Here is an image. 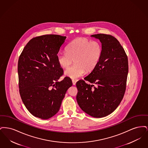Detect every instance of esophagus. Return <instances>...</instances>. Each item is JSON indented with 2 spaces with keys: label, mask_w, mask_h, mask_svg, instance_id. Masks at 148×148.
<instances>
[{
  "label": "esophagus",
  "mask_w": 148,
  "mask_h": 148,
  "mask_svg": "<svg viewBox=\"0 0 148 148\" xmlns=\"http://www.w3.org/2000/svg\"><path fill=\"white\" fill-rule=\"evenodd\" d=\"M72 82H73V84L74 85H75L76 84L77 80H74V79H73V80H72Z\"/></svg>",
  "instance_id": "34e87169"
}]
</instances>
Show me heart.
I'll use <instances>...</instances> for the list:
<instances>
[{
  "mask_svg": "<svg viewBox=\"0 0 148 148\" xmlns=\"http://www.w3.org/2000/svg\"><path fill=\"white\" fill-rule=\"evenodd\" d=\"M102 54V48L99 42H92L84 38H77L66 47V53L57 55L59 65L68 68L73 60L75 64L65 71L66 77L75 79L82 76L85 70L87 72L93 71L98 65Z\"/></svg>",
  "mask_w": 148,
  "mask_h": 148,
  "instance_id": "b5f03b06",
  "label": "heart"
}]
</instances>
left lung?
<instances>
[{"label":"left lung","mask_w":148,"mask_h":148,"mask_svg":"<svg viewBox=\"0 0 148 148\" xmlns=\"http://www.w3.org/2000/svg\"><path fill=\"white\" fill-rule=\"evenodd\" d=\"M101 43L102 54L96 68L76 84L77 104L94 118L106 116L116 109L123 98L128 73L127 54L119 42L104 34L91 35Z\"/></svg>","instance_id":"1"}]
</instances>
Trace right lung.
Wrapping results in <instances>:
<instances>
[{"instance_id":"1","label":"right lung","mask_w":148,"mask_h":148,"mask_svg":"<svg viewBox=\"0 0 148 148\" xmlns=\"http://www.w3.org/2000/svg\"><path fill=\"white\" fill-rule=\"evenodd\" d=\"M66 38L54 34L34 38L19 58L22 101L30 113L42 119H49L59 112L66 92L73 85L67 77L58 81L63 69L58 63L57 54Z\"/></svg>"}]
</instances>
